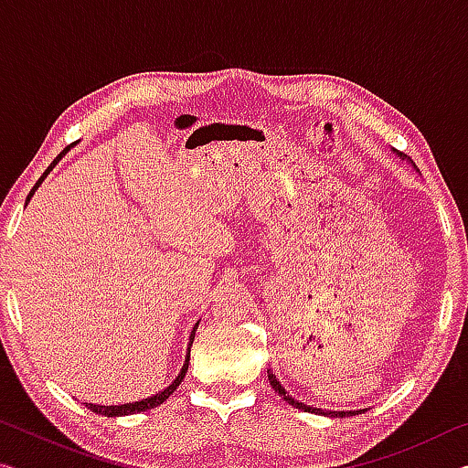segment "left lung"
<instances>
[{
	"label": "left lung",
	"instance_id": "1",
	"mask_svg": "<svg viewBox=\"0 0 468 468\" xmlns=\"http://www.w3.org/2000/svg\"><path fill=\"white\" fill-rule=\"evenodd\" d=\"M268 379H271V386L274 388V392H279V396H281L282 400H287L291 407H295V409L305 410V413H315V415H324V417H353V415L361 413V410H348V413H345V410H336V413H332V410H322V409L307 407V405H303V402L295 400V399H292V396H289L287 392H284V388L279 384V379H276V376L272 374L271 369H268Z\"/></svg>",
	"mask_w": 468,
	"mask_h": 468
}]
</instances>
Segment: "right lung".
I'll use <instances>...</instances> for the list:
<instances>
[{"label":"right lung","mask_w":468,"mask_h":468,"mask_svg":"<svg viewBox=\"0 0 468 468\" xmlns=\"http://www.w3.org/2000/svg\"><path fill=\"white\" fill-rule=\"evenodd\" d=\"M68 150V148H66ZM66 150H63V153H66ZM61 153V154H63ZM61 154L55 158V161L49 165V167H47V171L43 173L41 176V179L37 181L35 184V187L30 189V194H28V197H27V204H28V200H30V196L35 194V189L41 186V181L47 177V173H49L53 167H55V163L59 161L61 158ZM196 328H197V324L194 326V330H192V336H189V346H187V357H186V363H184V367H181V371H179V376L176 378V382H173L171 386H167L165 388L163 392H158V394H154V396H150V399H144V400H136V402H128V405H117V407H101V405H90V402H84L86 407H89L92 413H97V415H105V417H123V415H133V413H142V410H150V409H156L158 405H163L165 400L169 399V396L177 390V386L181 384V379L186 378V371H187V366H189V348H192V343H194V336H196Z\"/></svg>","instance_id":"add662e5"}]
</instances>
